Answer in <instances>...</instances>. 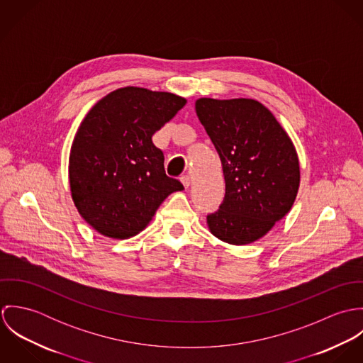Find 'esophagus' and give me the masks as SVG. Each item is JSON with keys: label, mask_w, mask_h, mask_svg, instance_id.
<instances>
[{"label": "esophagus", "mask_w": 363, "mask_h": 363, "mask_svg": "<svg viewBox=\"0 0 363 363\" xmlns=\"http://www.w3.org/2000/svg\"><path fill=\"white\" fill-rule=\"evenodd\" d=\"M180 180H182V183H183V186H184L186 189H189V186H190V177L186 174V176H183Z\"/></svg>", "instance_id": "1"}]
</instances>
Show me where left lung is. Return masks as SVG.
Here are the masks:
<instances>
[{
	"label": "left lung",
	"mask_w": 363,
	"mask_h": 363,
	"mask_svg": "<svg viewBox=\"0 0 363 363\" xmlns=\"http://www.w3.org/2000/svg\"><path fill=\"white\" fill-rule=\"evenodd\" d=\"M197 116L222 162L225 199L207 216L219 240L245 246L267 235L294 206L299 157L288 133L259 101H196Z\"/></svg>",
	"instance_id": "obj_1"
}]
</instances>
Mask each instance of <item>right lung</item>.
<instances>
[{"label": "right lung", "mask_w": 363, "mask_h": 363, "mask_svg": "<svg viewBox=\"0 0 363 363\" xmlns=\"http://www.w3.org/2000/svg\"><path fill=\"white\" fill-rule=\"evenodd\" d=\"M186 102L170 92L125 86L102 98L79 124L68 163L71 197L101 235H138L164 199L184 189L166 176L152 135Z\"/></svg>", "instance_id": "1"}]
</instances>
